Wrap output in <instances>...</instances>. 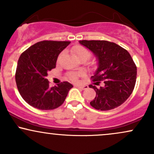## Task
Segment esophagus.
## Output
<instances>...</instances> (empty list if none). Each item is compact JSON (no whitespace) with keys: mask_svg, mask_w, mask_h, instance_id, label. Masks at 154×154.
Wrapping results in <instances>:
<instances>
[{"mask_svg":"<svg viewBox=\"0 0 154 154\" xmlns=\"http://www.w3.org/2000/svg\"><path fill=\"white\" fill-rule=\"evenodd\" d=\"M76 87L78 88H80V89H82V90H86L88 88V85H76Z\"/></svg>","mask_w":154,"mask_h":154,"instance_id":"esophagus-1","label":"esophagus"}]
</instances>
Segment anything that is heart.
<instances>
[{"label":"heart","instance_id":"b5f03b06","mask_svg":"<svg viewBox=\"0 0 154 154\" xmlns=\"http://www.w3.org/2000/svg\"><path fill=\"white\" fill-rule=\"evenodd\" d=\"M73 53L77 59H79V58L82 57H85L88 59L91 56V53L89 52V51L87 50L85 48L80 46V45H77V46L74 48ZM81 75H82V73H75V72H73V73H70L69 75V77L70 79H72V81H77L78 77Z\"/></svg>","mask_w":154,"mask_h":154}]
</instances>
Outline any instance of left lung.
<instances>
[{"instance_id": "left-lung-1", "label": "left lung", "mask_w": 154, "mask_h": 154, "mask_svg": "<svg viewBox=\"0 0 154 154\" xmlns=\"http://www.w3.org/2000/svg\"><path fill=\"white\" fill-rule=\"evenodd\" d=\"M96 57L98 68L92 76L95 84L103 80L98 88L90 85L96 93L91 105L97 110L108 111L119 106L133 91L137 77L136 67L131 56L117 44L106 40H79Z\"/></svg>"}]
</instances>
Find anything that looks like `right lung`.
I'll list each match as a JSON object with an SVG mask.
<instances>
[{
	"mask_svg": "<svg viewBox=\"0 0 154 154\" xmlns=\"http://www.w3.org/2000/svg\"><path fill=\"white\" fill-rule=\"evenodd\" d=\"M69 41L44 40L34 44L22 53L17 63L16 82L19 93L28 104L40 110H51L64 102L73 85L63 82L51 88L48 72L56 67L60 53Z\"/></svg>",
	"mask_w": 154,
	"mask_h": 154,
	"instance_id": "add662e5",
	"label": "right lung"
}]
</instances>
